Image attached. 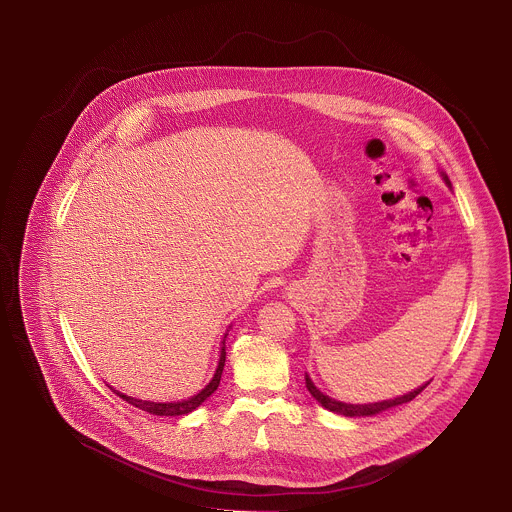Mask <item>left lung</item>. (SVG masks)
<instances>
[{"label":"left lung","mask_w":512,"mask_h":512,"mask_svg":"<svg viewBox=\"0 0 512 512\" xmlns=\"http://www.w3.org/2000/svg\"><path fill=\"white\" fill-rule=\"evenodd\" d=\"M443 181H445V185L447 187H451V183H449V179H447V175H443ZM430 382H426V384H422V386H418L416 390H412V392H408V394H404V396H398V398H392V400H382V402H374V404H347V402H339V400H335V398H331V396H327V394H323L315 384H313V380L309 378V374L305 372V386H307V390H309V394L325 408V410H329V412H335V414H341V416H347V418H363V416H374V414H378V412H384V410H388V408H394V406H400V404H406V402H410V400H414L426 386H428Z\"/></svg>","instance_id":"obj_1"}]
</instances>
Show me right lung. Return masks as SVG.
Here are the masks:
<instances>
[{
    "mask_svg": "<svg viewBox=\"0 0 512 512\" xmlns=\"http://www.w3.org/2000/svg\"><path fill=\"white\" fill-rule=\"evenodd\" d=\"M224 341H226V333H224V339H222L219 366H217V370H215V376L211 378V382H209L199 394H195V396H191V398H187V400H181V402H149V400H140V398L126 396V394L114 390L112 386H110V390H112L114 394H118L122 400H126L128 404H132V406H136V408H140V410H144V412H149V414H153V416H185V414L193 412L195 408H199V406L219 388L222 368H224V361H226V347H224Z\"/></svg>",
    "mask_w": 512,
    "mask_h": 512,
    "instance_id": "1",
    "label": "right lung"
}]
</instances>
